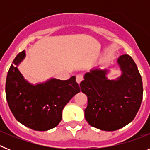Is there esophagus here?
Here are the masks:
<instances>
[{
  "instance_id": "esophagus-1",
  "label": "esophagus",
  "mask_w": 150,
  "mask_h": 150,
  "mask_svg": "<svg viewBox=\"0 0 150 150\" xmlns=\"http://www.w3.org/2000/svg\"><path fill=\"white\" fill-rule=\"evenodd\" d=\"M83 74H78V75H76V83H77L78 84H79V83H81V82L83 81Z\"/></svg>"
}]
</instances>
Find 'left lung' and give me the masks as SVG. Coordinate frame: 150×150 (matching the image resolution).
<instances>
[{
  "instance_id": "obj_1",
  "label": "left lung",
  "mask_w": 150,
  "mask_h": 150,
  "mask_svg": "<svg viewBox=\"0 0 150 150\" xmlns=\"http://www.w3.org/2000/svg\"><path fill=\"white\" fill-rule=\"evenodd\" d=\"M121 76L108 79V71L93 69L80 83L88 97L85 118L92 127L112 132L123 128L134 119L143 99V83L137 65L128 55L119 57Z\"/></svg>"
}]
</instances>
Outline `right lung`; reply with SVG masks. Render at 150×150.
Returning <instances> with one entry per match:
<instances>
[{
    "instance_id": "obj_1",
    "label": "right lung",
    "mask_w": 150,
    "mask_h": 150,
    "mask_svg": "<svg viewBox=\"0 0 150 150\" xmlns=\"http://www.w3.org/2000/svg\"><path fill=\"white\" fill-rule=\"evenodd\" d=\"M25 57V51L18 54L8 71V105L17 121L25 126L35 131L52 129L59 124L64 107L80 88L74 76L67 80L53 78L44 83L30 84L17 68Z\"/></svg>"
}]
</instances>
